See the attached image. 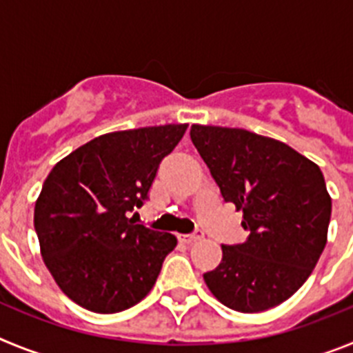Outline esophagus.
<instances>
[{"mask_svg": "<svg viewBox=\"0 0 353 353\" xmlns=\"http://www.w3.org/2000/svg\"><path fill=\"white\" fill-rule=\"evenodd\" d=\"M179 239H180V242H183V244H192V242H198V240L203 239V232L180 233Z\"/></svg>", "mask_w": 353, "mask_h": 353, "instance_id": "1", "label": "esophagus"}]
</instances>
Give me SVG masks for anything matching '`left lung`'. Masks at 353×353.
<instances>
[{
	"label": "left lung",
	"instance_id": "8db88e82",
	"mask_svg": "<svg viewBox=\"0 0 353 353\" xmlns=\"http://www.w3.org/2000/svg\"><path fill=\"white\" fill-rule=\"evenodd\" d=\"M191 139L249 232L242 244L223 245L219 267L203 274L208 290L240 313L279 305L327 244L332 201L322 171L292 146L244 129L192 125Z\"/></svg>",
	"mask_w": 353,
	"mask_h": 353
}]
</instances>
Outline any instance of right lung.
<instances>
[{"label":"right lung","instance_id":"add662e5","mask_svg":"<svg viewBox=\"0 0 353 353\" xmlns=\"http://www.w3.org/2000/svg\"><path fill=\"white\" fill-rule=\"evenodd\" d=\"M187 123L118 130L61 159L35 203L43 263L68 299L93 313L129 310L148 295L176 236L134 224L159 164Z\"/></svg>","mask_w":353,"mask_h":353}]
</instances>
